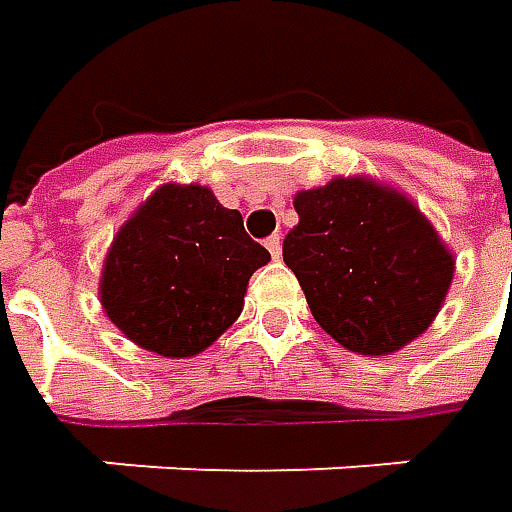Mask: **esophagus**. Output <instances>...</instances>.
Segmentation results:
<instances>
[{"label":"esophagus","instance_id":"obj_1","mask_svg":"<svg viewBox=\"0 0 512 512\" xmlns=\"http://www.w3.org/2000/svg\"><path fill=\"white\" fill-rule=\"evenodd\" d=\"M265 247L270 250V256H273V259H279V256H282V236H279V233H273V236L265 242Z\"/></svg>","mask_w":512,"mask_h":512}]
</instances>
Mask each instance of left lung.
<instances>
[{"instance_id": "left-lung-1", "label": "left lung", "mask_w": 512, "mask_h": 512, "mask_svg": "<svg viewBox=\"0 0 512 512\" xmlns=\"http://www.w3.org/2000/svg\"><path fill=\"white\" fill-rule=\"evenodd\" d=\"M293 207L299 225L282 256L327 336L359 356H390L433 325L456 256L410 196L336 176L299 190Z\"/></svg>"}]
</instances>
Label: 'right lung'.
<instances>
[{
    "mask_svg": "<svg viewBox=\"0 0 512 512\" xmlns=\"http://www.w3.org/2000/svg\"><path fill=\"white\" fill-rule=\"evenodd\" d=\"M267 262L239 210L219 205L205 185L168 182L113 236L99 302L133 344L187 359L239 319L247 282Z\"/></svg>",
    "mask_w": 512,
    "mask_h": 512,
    "instance_id": "right-lung-1",
    "label": "right lung"
}]
</instances>
